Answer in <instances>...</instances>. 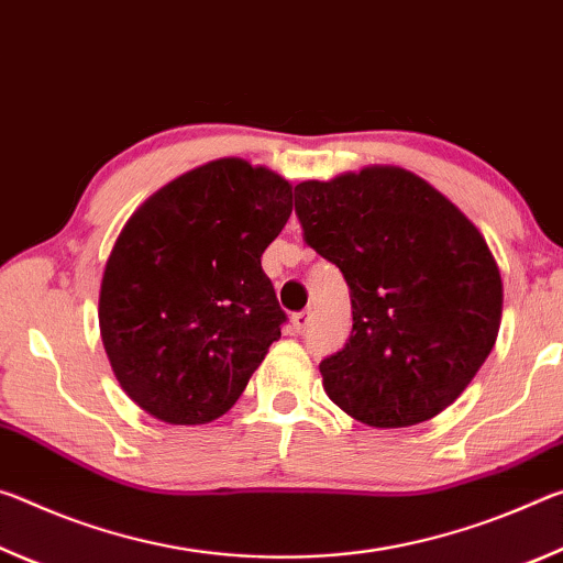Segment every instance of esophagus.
<instances>
[{"mask_svg":"<svg viewBox=\"0 0 563 563\" xmlns=\"http://www.w3.org/2000/svg\"><path fill=\"white\" fill-rule=\"evenodd\" d=\"M309 321H311L309 311H297V314L291 317V327H294V331H297V334H301V331L309 329Z\"/></svg>","mask_w":563,"mask_h":563,"instance_id":"1","label":"esophagus"}]
</instances>
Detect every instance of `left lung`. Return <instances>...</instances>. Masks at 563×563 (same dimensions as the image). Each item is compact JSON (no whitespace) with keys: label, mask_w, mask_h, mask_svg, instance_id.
Instances as JSON below:
<instances>
[{"label":"left lung","mask_w":563,"mask_h":563,"mask_svg":"<svg viewBox=\"0 0 563 563\" xmlns=\"http://www.w3.org/2000/svg\"><path fill=\"white\" fill-rule=\"evenodd\" d=\"M294 209L303 242L339 266L352 297V334L319 364L329 399L376 429L444 411L499 334L501 276L478 229L394 167L301 181Z\"/></svg>","instance_id":"8db88e82"}]
</instances>
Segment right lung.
Wrapping results in <instances>:
<instances>
[{
	"mask_svg": "<svg viewBox=\"0 0 563 563\" xmlns=\"http://www.w3.org/2000/svg\"><path fill=\"white\" fill-rule=\"evenodd\" d=\"M291 214V184L219 159L156 191L126 221L99 291V329L129 399L195 427L234 407L287 314L262 254Z\"/></svg>",
	"mask_w": 563,
	"mask_h": 563,
	"instance_id": "add662e5",
	"label": "right lung"
}]
</instances>
